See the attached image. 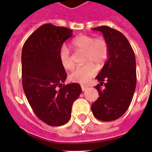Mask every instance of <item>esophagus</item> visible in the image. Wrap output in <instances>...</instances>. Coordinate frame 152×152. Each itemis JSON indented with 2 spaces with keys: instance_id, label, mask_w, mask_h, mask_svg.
<instances>
[{
  "instance_id": "34e87169",
  "label": "esophagus",
  "mask_w": 152,
  "mask_h": 152,
  "mask_svg": "<svg viewBox=\"0 0 152 152\" xmlns=\"http://www.w3.org/2000/svg\"><path fill=\"white\" fill-rule=\"evenodd\" d=\"M88 88V85H81V90H82L83 91H86Z\"/></svg>"
}]
</instances>
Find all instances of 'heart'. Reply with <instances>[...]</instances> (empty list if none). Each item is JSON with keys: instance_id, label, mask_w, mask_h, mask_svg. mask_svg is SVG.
I'll use <instances>...</instances> for the list:
<instances>
[{"instance_id": "heart-1", "label": "heart", "mask_w": 152, "mask_h": 152, "mask_svg": "<svg viewBox=\"0 0 152 152\" xmlns=\"http://www.w3.org/2000/svg\"><path fill=\"white\" fill-rule=\"evenodd\" d=\"M72 46L76 50L85 51V62L82 66L77 67L69 75L72 82L85 84L97 73V67L102 66L109 56V47L103 37L89 35H80L72 41ZM59 58L62 67L66 70H71L75 66L69 49L62 46L59 51Z\"/></svg>"}]
</instances>
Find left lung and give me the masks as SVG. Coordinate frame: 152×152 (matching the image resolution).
Listing matches in <instances>:
<instances>
[{"label": "left lung", "instance_id": "left-lung-1", "mask_svg": "<svg viewBox=\"0 0 152 152\" xmlns=\"http://www.w3.org/2000/svg\"><path fill=\"white\" fill-rule=\"evenodd\" d=\"M92 30L103 34L109 56L96 77L106 88L102 90L99 84L96 86L100 97L92 104L91 111L98 120L111 121L122 116L132 101L137 81L135 57L129 41L120 31L107 26Z\"/></svg>", "mask_w": 152, "mask_h": 152}]
</instances>
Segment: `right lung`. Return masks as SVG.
I'll list each match as a JSON object with an SVG mask.
<instances>
[{
  "instance_id": "right-lung-1",
  "label": "right lung",
  "mask_w": 152,
  "mask_h": 152,
  "mask_svg": "<svg viewBox=\"0 0 152 152\" xmlns=\"http://www.w3.org/2000/svg\"><path fill=\"white\" fill-rule=\"evenodd\" d=\"M72 30L45 24L24 43L21 53L22 85L30 105L40 120L61 126L70 120L72 104L81 93L77 83L63 84L67 74L59 58Z\"/></svg>"
}]
</instances>
